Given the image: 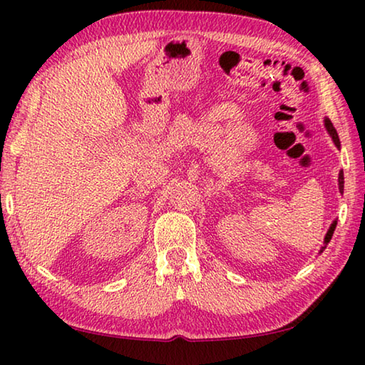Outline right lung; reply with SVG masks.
<instances>
[{
  "mask_svg": "<svg viewBox=\"0 0 365 365\" xmlns=\"http://www.w3.org/2000/svg\"><path fill=\"white\" fill-rule=\"evenodd\" d=\"M325 127H327V132H329V135H330L331 140H333V143H335V146H336V148H339V138H338V133H336V130H335V127L331 125V122H330V120H327ZM338 187H339V191H341V193H343V188H344V177H343V170H339V174H338ZM335 227H336V220H333V224L330 225L329 232H327V235H325V238H324V246H322V250H320V252H322V251L325 250V246L329 245V242L331 240V235H333V232H335Z\"/></svg>",
  "mask_w": 365,
  "mask_h": 365,
  "instance_id": "add662e5",
  "label": "right lung"
}]
</instances>
